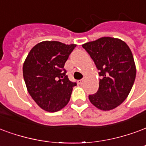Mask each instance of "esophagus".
<instances>
[{
	"label": "esophagus",
	"instance_id": "34e87169",
	"mask_svg": "<svg viewBox=\"0 0 146 146\" xmlns=\"http://www.w3.org/2000/svg\"><path fill=\"white\" fill-rule=\"evenodd\" d=\"M84 81H85V80H84V79H81V80H77V84L81 85V84H84Z\"/></svg>",
	"mask_w": 146,
	"mask_h": 146
}]
</instances>
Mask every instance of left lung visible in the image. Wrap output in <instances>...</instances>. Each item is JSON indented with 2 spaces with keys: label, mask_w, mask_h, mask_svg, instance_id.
Listing matches in <instances>:
<instances>
[{
  "label": "left lung",
  "mask_w": 146,
  "mask_h": 146,
  "mask_svg": "<svg viewBox=\"0 0 146 146\" xmlns=\"http://www.w3.org/2000/svg\"><path fill=\"white\" fill-rule=\"evenodd\" d=\"M83 48L94 60L100 76L96 94L89 100L96 108L110 111L127 98L136 76L133 56L128 45L118 38L103 37L85 43Z\"/></svg>",
  "instance_id": "left-lung-1"
}]
</instances>
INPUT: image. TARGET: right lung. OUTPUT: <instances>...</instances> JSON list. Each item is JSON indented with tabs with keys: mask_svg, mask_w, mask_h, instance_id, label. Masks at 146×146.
<instances>
[{
	"mask_svg": "<svg viewBox=\"0 0 146 146\" xmlns=\"http://www.w3.org/2000/svg\"><path fill=\"white\" fill-rule=\"evenodd\" d=\"M76 46L42 42L31 49L24 62L23 76L29 94L46 111H58L70 101L76 83L69 80L64 65Z\"/></svg>",
	"mask_w": 146,
	"mask_h": 146,
	"instance_id": "right-lung-1",
	"label": "right lung"
}]
</instances>
